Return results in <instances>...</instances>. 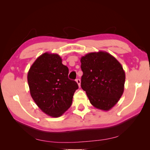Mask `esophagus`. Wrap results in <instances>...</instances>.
<instances>
[{
  "instance_id": "obj_1",
  "label": "esophagus",
  "mask_w": 150,
  "mask_h": 150,
  "mask_svg": "<svg viewBox=\"0 0 150 150\" xmlns=\"http://www.w3.org/2000/svg\"><path fill=\"white\" fill-rule=\"evenodd\" d=\"M76 82H77V84H78V85L79 86H80V85H81V80H80V79H76Z\"/></svg>"
}]
</instances>
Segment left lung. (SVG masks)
Listing matches in <instances>:
<instances>
[{
	"label": "left lung",
	"mask_w": 150,
	"mask_h": 150,
	"mask_svg": "<svg viewBox=\"0 0 150 150\" xmlns=\"http://www.w3.org/2000/svg\"><path fill=\"white\" fill-rule=\"evenodd\" d=\"M81 88L95 108L109 110L122 96L125 73L117 60L106 52L90 53L81 60Z\"/></svg>",
	"instance_id": "left-lung-1"
}]
</instances>
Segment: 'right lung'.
<instances>
[{"mask_svg":"<svg viewBox=\"0 0 150 150\" xmlns=\"http://www.w3.org/2000/svg\"><path fill=\"white\" fill-rule=\"evenodd\" d=\"M69 69L57 54L45 53L31 66L28 74L30 93L43 112L61 116L71 106L77 82L68 78Z\"/></svg>","mask_w":150,"mask_h":150,"instance_id":"1","label":"right lung"}]
</instances>
